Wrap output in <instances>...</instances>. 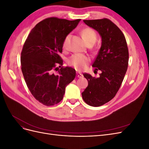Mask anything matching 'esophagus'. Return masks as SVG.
Masks as SVG:
<instances>
[{"instance_id": "34e87169", "label": "esophagus", "mask_w": 149, "mask_h": 149, "mask_svg": "<svg viewBox=\"0 0 149 149\" xmlns=\"http://www.w3.org/2000/svg\"><path fill=\"white\" fill-rule=\"evenodd\" d=\"M76 76H77L78 78H82L83 75L82 73H79V72H76Z\"/></svg>"}]
</instances>
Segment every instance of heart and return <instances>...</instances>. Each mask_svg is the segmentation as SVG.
<instances>
[{
	"label": "heart",
	"mask_w": 149,
	"mask_h": 149,
	"mask_svg": "<svg viewBox=\"0 0 149 149\" xmlns=\"http://www.w3.org/2000/svg\"><path fill=\"white\" fill-rule=\"evenodd\" d=\"M82 37L87 44L89 43L95 42L96 40V33L93 29L86 28L84 29L81 32ZM70 40V35H67L63 42V47L66 48L68 42ZM89 61V58L81 54H74L70 56L68 60V63L71 66H73L76 70H82L86 67L88 62Z\"/></svg>",
	"instance_id": "obj_1"
}]
</instances>
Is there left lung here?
<instances>
[{"label":"left lung","mask_w":149,"mask_h":149,"mask_svg":"<svg viewBox=\"0 0 149 149\" xmlns=\"http://www.w3.org/2000/svg\"><path fill=\"white\" fill-rule=\"evenodd\" d=\"M83 22L96 30L101 37V48L92 65L101 73L99 78L84 73L88 86L82 93L86 103L98 107L111 101L118 93L127 70L129 51L124 34L110 20Z\"/></svg>","instance_id":"8db88e82"}]
</instances>
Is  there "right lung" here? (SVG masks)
I'll list each match as a JSON object with an SVG mask.
<instances>
[{"label":"right lung","instance_id":"add662e5","mask_svg":"<svg viewBox=\"0 0 149 149\" xmlns=\"http://www.w3.org/2000/svg\"><path fill=\"white\" fill-rule=\"evenodd\" d=\"M80 20L48 18L35 25L24 45L20 58L22 73L31 94L44 105L60 102L67 85L75 78L73 68L61 67L57 74L53 71L57 64L60 67L63 65L58 54L62 52L66 37Z\"/></svg>","mask_w":149,"mask_h":149}]
</instances>
